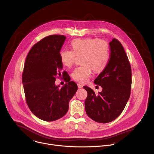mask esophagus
I'll list each match as a JSON object with an SVG mask.
<instances>
[{"instance_id":"obj_1","label":"esophagus","mask_w":154,"mask_h":154,"mask_svg":"<svg viewBox=\"0 0 154 154\" xmlns=\"http://www.w3.org/2000/svg\"><path fill=\"white\" fill-rule=\"evenodd\" d=\"M77 86H78V88H83V85L81 84V83H78L77 84Z\"/></svg>"}]
</instances>
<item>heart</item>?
Returning a JSON list of instances; mask_svg holds the SVG:
<instances>
[{
	"instance_id": "obj_1",
	"label": "heart",
	"mask_w": 154,
	"mask_h": 154,
	"mask_svg": "<svg viewBox=\"0 0 154 154\" xmlns=\"http://www.w3.org/2000/svg\"><path fill=\"white\" fill-rule=\"evenodd\" d=\"M72 50L66 49L60 51L61 63L71 67L76 56H82L81 66L76 68L72 73L73 79L80 83H85L91 76L93 70L99 73L104 70L109 58L108 43L99 38H77L71 42Z\"/></svg>"
}]
</instances>
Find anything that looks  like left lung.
Wrapping results in <instances>:
<instances>
[{
	"instance_id": "obj_1",
	"label": "left lung",
	"mask_w": 154,
	"mask_h": 154,
	"mask_svg": "<svg viewBox=\"0 0 154 154\" xmlns=\"http://www.w3.org/2000/svg\"><path fill=\"white\" fill-rule=\"evenodd\" d=\"M110 57L104 70L94 83L102 88L95 94L88 86H84L88 96L85 111L91 119L99 123H108L122 112L130 97L131 85L130 64L121 43L113 38L109 43Z\"/></svg>"
}]
</instances>
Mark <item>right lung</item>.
Listing matches in <instances>:
<instances>
[{"label": "right lung", "mask_w": 154, "mask_h": 154, "mask_svg": "<svg viewBox=\"0 0 154 154\" xmlns=\"http://www.w3.org/2000/svg\"><path fill=\"white\" fill-rule=\"evenodd\" d=\"M66 38L57 35L43 38L32 48L24 64L22 79L26 102L31 112L45 121L57 120L66 114L69 102L78 89L68 74L64 78L68 83L61 88L55 83L63 69L59 53ZM65 75L63 72V76Z\"/></svg>", "instance_id": "obj_1"}]
</instances>
